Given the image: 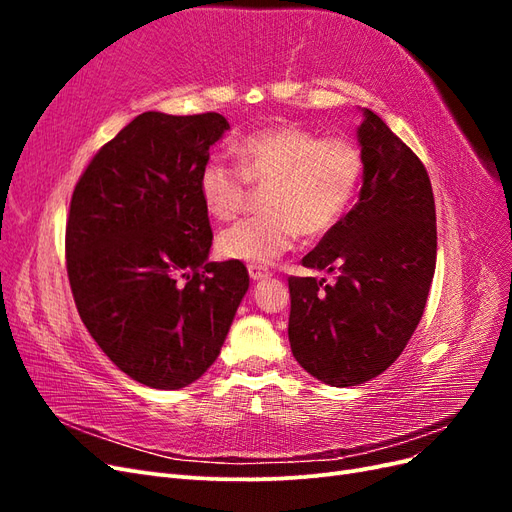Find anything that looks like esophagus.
Listing matches in <instances>:
<instances>
[{
	"label": "esophagus",
	"instance_id": "34e87169",
	"mask_svg": "<svg viewBox=\"0 0 512 512\" xmlns=\"http://www.w3.org/2000/svg\"><path fill=\"white\" fill-rule=\"evenodd\" d=\"M247 273H250V277H252L254 282L265 280V277L271 275V271H269L267 267H258V265H250V267H247Z\"/></svg>",
	"mask_w": 512,
	"mask_h": 512
}]
</instances>
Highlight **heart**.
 <instances>
[{"mask_svg":"<svg viewBox=\"0 0 512 512\" xmlns=\"http://www.w3.org/2000/svg\"><path fill=\"white\" fill-rule=\"evenodd\" d=\"M239 166L209 156L198 192L211 218L228 222L245 207L250 185L262 192V215L218 237L224 258L267 267L305 237L329 232L352 205L363 179V153L344 136H320L303 126L260 128L235 143Z\"/></svg>","mask_w":512,"mask_h":512,"instance_id":"heart-1","label":"heart"}]
</instances>
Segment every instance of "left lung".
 Masks as SVG:
<instances>
[{
  "mask_svg": "<svg viewBox=\"0 0 512 512\" xmlns=\"http://www.w3.org/2000/svg\"><path fill=\"white\" fill-rule=\"evenodd\" d=\"M359 126L356 205L303 267L335 284L288 277V339L299 365L331 386H356L395 363L423 316L436 271V203L416 153L369 108Z\"/></svg>",
  "mask_w": 512,
  "mask_h": 512,
  "instance_id": "obj_1",
  "label": "left lung"
}]
</instances>
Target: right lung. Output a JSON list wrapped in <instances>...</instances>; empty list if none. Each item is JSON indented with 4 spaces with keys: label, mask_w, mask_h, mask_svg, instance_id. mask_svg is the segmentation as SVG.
I'll use <instances>...</instances> for the list:
<instances>
[{
    "label": "right lung",
    "mask_w": 512,
    "mask_h": 512,
    "mask_svg": "<svg viewBox=\"0 0 512 512\" xmlns=\"http://www.w3.org/2000/svg\"><path fill=\"white\" fill-rule=\"evenodd\" d=\"M228 128L220 113L138 115L96 153L70 200L76 309L108 359L151 389L205 374L250 286L243 262L207 260L198 175Z\"/></svg>",
    "instance_id": "1"
}]
</instances>
